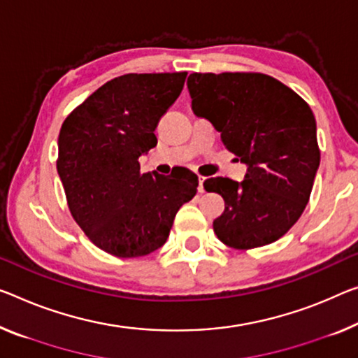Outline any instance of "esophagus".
<instances>
[{"label":"esophagus","mask_w":358,"mask_h":358,"mask_svg":"<svg viewBox=\"0 0 358 358\" xmlns=\"http://www.w3.org/2000/svg\"><path fill=\"white\" fill-rule=\"evenodd\" d=\"M205 180H206V178H203V176H198V192H200V194H203V192H205V187H203V184H205Z\"/></svg>","instance_id":"obj_1"}]
</instances>
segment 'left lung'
Listing matches in <instances>:
<instances>
[{"label":"left lung","instance_id":"obj_1","mask_svg":"<svg viewBox=\"0 0 358 358\" xmlns=\"http://www.w3.org/2000/svg\"><path fill=\"white\" fill-rule=\"evenodd\" d=\"M187 87L194 113L246 164L241 182L217 176L203 184L225 201L213 222L217 238L235 250L278 240L301 217L320 164L310 107L262 73H192Z\"/></svg>","mask_w":358,"mask_h":358}]
</instances>
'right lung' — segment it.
Instances as JSON below:
<instances>
[{
	"instance_id": "add662e5",
	"label": "right lung",
	"mask_w": 358,
	"mask_h": 358,
	"mask_svg": "<svg viewBox=\"0 0 358 358\" xmlns=\"http://www.w3.org/2000/svg\"><path fill=\"white\" fill-rule=\"evenodd\" d=\"M187 73H129L99 87L59 133L57 173L76 224L108 255L139 257L166 241L198 178L176 168L142 174L139 157L157 145L158 122Z\"/></svg>"
}]
</instances>
